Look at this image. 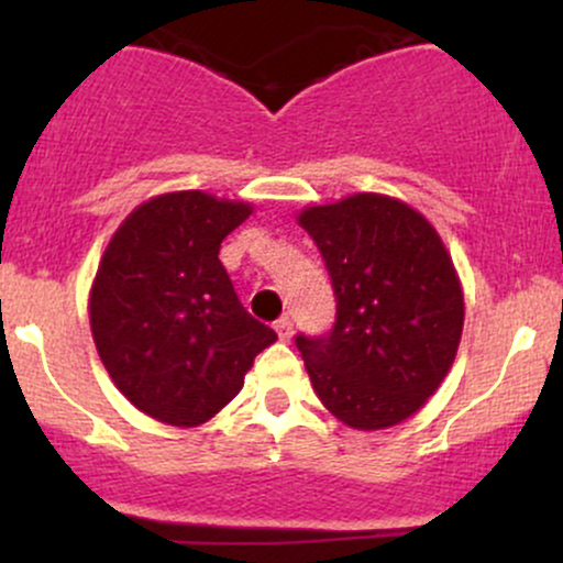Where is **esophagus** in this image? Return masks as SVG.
Masks as SVG:
<instances>
[{"instance_id": "esophagus-1", "label": "esophagus", "mask_w": 563, "mask_h": 563, "mask_svg": "<svg viewBox=\"0 0 563 563\" xmlns=\"http://www.w3.org/2000/svg\"><path fill=\"white\" fill-rule=\"evenodd\" d=\"M275 331L280 335V341H288L290 333H294V320H290L288 314H283V318L275 322Z\"/></svg>"}]
</instances>
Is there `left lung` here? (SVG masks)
<instances>
[{"instance_id": "1", "label": "left lung", "mask_w": 563, "mask_h": 563, "mask_svg": "<svg viewBox=\"0 0 563 563\" xmlns=\"http://www.w3.org/2000/svg\"><path fill=\"white\" fill-rule=\"evenodd\" d=\"M335 322L296 335L320 402L352 429L402 423L448 376L463 333V290L442 238L402 200L357 192L312 206Z\"/></svg>"}]
</instances>
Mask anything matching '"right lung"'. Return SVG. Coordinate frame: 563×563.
Instances as JSON below:
<instances>
[{
	"mask_svg": "<svg viewBox=\"0 0 563 563\" xmlns=\"http://www.w3.org/2000/svg\"><path fill=\"white\" fill-rule=\"evenodd\" d=\"M249 214V203L209 192H166L137 206L102 254L89 296L95 346L119 391L151 418L206 423L275 344L219 262Z\"/></svg>",
	"mask_w": 563,
	"mask_h": 563,
	"instance_id": "obj_1",
	"label": "right lung"
}]
</instances>
